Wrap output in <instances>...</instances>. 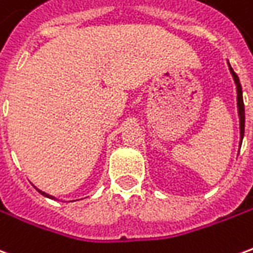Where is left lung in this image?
<instances>
[{
	"label": "left lung",
	"instance_id": "left-lung-1",
	"mask_svg": "<svg viewBox=\"0 0 253 253\" xmlns=\"http://www.w3.org/2000/svg\"><path fill=\"white\" fill-rule=\"evenodd\" d=\"M230 69V73L233 74L234 83L237 85V105H239V114H240V132H241V139L244 137V126H245V112H244V101H243V89H241V84H240V80L237 77V74L234 73V70L232 67L229 66ZM243 142V141H241Z\"/></svg>",
	"mask_w": 253,
	"mask_h": 253
}]
</instances>
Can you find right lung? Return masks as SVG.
I'll list each match as a JSON object with an SVG mask.
<instances>
[{
  "instance_id": "right-lung-1",
  "label": "right lung",
  "mask_w": 253,
  "mask_h": 253,
  "mask_svg": "<svg viewBox=\"0 0 253 253\" xmlns=\"http://www.w3.org/2000/svg\"><path fill=\"white\" fill-rule=\"evenodd\" d=\"M38 191H39V192H41L42 195H44V196H47V198H52V196H50V195H47L46 192H43V191H41V190H38Z\"/></svg>"
}]
</instances>
